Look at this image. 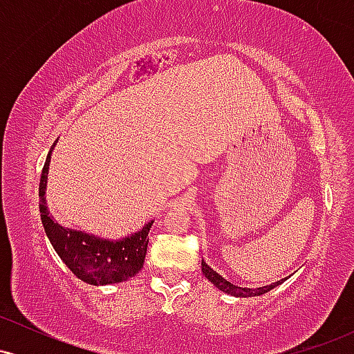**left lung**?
Segmentation results:
<instances>
[{
    "label": "left lung",
    "instance_id": "left-lung-1",
    "mask_svg": "<svg viewBox=\"0 0 354 354\" xmlns=\"http://www.w3.org/2000/svg\"><path fill=\"white\" fill-rule=\"evenodd\" d=\"M201 271L203 274L208 278V281H211L214 284V286L218 288V290H221L223 293H228V295H233V296H238V298H251V296H259V295H265L268 291H271L273 288L278 286V284L283 283V279H279V281L276 283H271V284H266V286H261V288H241V286H236V284L226 281L225 278H223L221 274H218L216 271L211 270V268L206 265L205 261H201Z\"/></svg>",
    "mask_w": 354,
    "mask_h": 354
}]
</instances>
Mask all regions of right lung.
<instances>
[{
  "label": "right lung",
  "instance_id": "1",
  "mask_svg": "<svg viewBox=\"0 0 354 354\" xmlns=\"http://www.w3.org/2000/svg\"><path fill=\"white\" fill-rule=\"evenodd\" d=\"M53 146L44 161L41 180H39V213H41L44 233L55 251L63 259L64 265L81 281L88 284L103 286V284L121 283L133 278L143 268L149 241L148 233L153 221H149L136 233L121 239H104L58 225L48 211L46 198H44Z\"/></svg>",
  "mask_w": 354,
  "mask_h": 354
}]
</instances>
